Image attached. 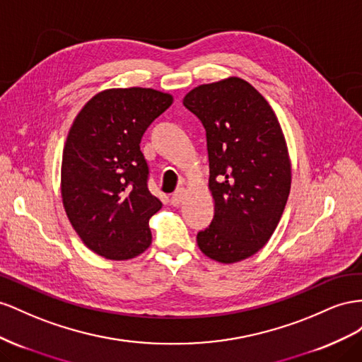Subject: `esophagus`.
<instances>
[{
    "label": "esophagus",
    "mask_w": 362,
    "mask_h": 362,
    "mask_svg": "<svg viewBox=\"0 0 362 362\" xmlns=\"http://www.w3.org/2000/svg\"><path fill=\"white\" fill-rule=\"evenodd\" d=\"M183 199H185V189L179 188L177 191H174L173 195H171V204L173 206H179V204H182Z\"/></svg>",
    "instance_id": "esophagus-1"
}]
</instances>
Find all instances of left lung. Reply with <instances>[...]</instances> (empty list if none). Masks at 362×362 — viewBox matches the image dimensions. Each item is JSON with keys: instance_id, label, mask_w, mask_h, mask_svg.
Listing matches in <instances>:
<instances>
[{"instance_id": "1", "label": "left lung", "mask_w": 362, "mask_h": 362, "mask_svg": "<svg viewBox=\"0 0 362 362\" xmlns=\"http://www.w3.org/2000/svg\"><path fill=\"white\" fill-rule=\"evenodd\" d=\"M183 106L206 130L214 220L197 233L200 250L223 264L267 244L284 214L291 165L272 106L250 83L230 77L202 85Z\"/></svg>"}]
</instances>
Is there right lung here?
I'll return each instance as SVG.
<instances>
[{
    "instance_id": "obj_1",
    "label": "right lung",
    "mask_w": 362,
    "mask_h": 362,
    "mask_svg": "<svg viewBox=\"0 0 362 362\" xmlns=\"http://www.w3.org/2000/svg\"><path fill=\"white\" fill-rule=\"evenodd\" d=\"M171 103L170 94L148 88L109 89L72 122L62 158V199L81 241L107 259H130L151 244L148 220L162 203L148 189L139 144Z\"/></svg>"
}]
</instances>
